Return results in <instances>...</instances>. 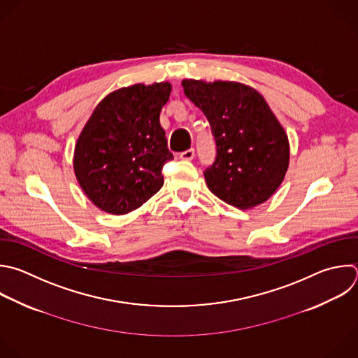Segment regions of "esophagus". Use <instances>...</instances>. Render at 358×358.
<instances>
[{
    "label": "esophagus",
    "mask_w": 358,
    "mask_h": 358,
    "mask_svg": "<svg viewBox=\"0 0 358 358\" xmlns=\"http://www.w3.org/2000/svg\"><path fill=\"white\" fill-rule=\"evenodd\" d=\"M195 156V149H188L180 155V159L182 160H192Z\"/></svg>",
    "instance_id": "obj_1"
}]
</instances>
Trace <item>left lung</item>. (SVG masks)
<instances>
[{"label": "left lung", "instance_id": "1", "mask_svg": "<svg viewBox=\"0 0 358 358\" xmlns=\"http://www.w3.org/2000/svg\"><path fill=\"white\" fill-rule=\"evenodd\" d=\"M182 85L215 138L216 156L203 171L208 188L239 209L267 201L284 180L289 145L266 99L239 83L185 80Z\"/></svg>", "mask_w": 358, "mask_h": 358}]
</instances>
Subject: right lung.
<instances>
[{"label":"right lung","mask_w":358,"mask_h":358,"mask_svg":"<svg viewBox=\"0 0 358 358\" xmlns=\"http://www.w3.org/2000/svg\"><path fill=\"white\" fill-rule=\"evenodd\" d=\"M169 83L135 84L106 95L94 109L74 152L76 177L102 210L124 215L163 187L162 170L173 160L160 112Z\"/></svg>","instance_id":"1"}]
</instances>
